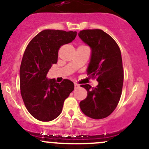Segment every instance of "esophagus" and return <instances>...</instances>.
I'll list each match as a JSON object with an SVG mask.
<instances>
[{"label": "esophagus", "mask_w": 149, "mask_h": 149, "mask_svg": "<svg viewBox=\"0 0 149 149\" xmlns=\"http://www.w3.org/2000/svg\"><path fill=\"white\" fill-rule=\"evenodd\" d=\"M74 87H75V88H79V87H80V86H79V84H74Z\"/></svg>", "instance_id": "esophagus-1"}]
</instances>
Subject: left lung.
<instances>
[{
  "label": "left lung",
  "mask_w": 149,
  "mask_h": 149,
  "mask_svg": "<svg viewBox=\"0 0 149 149\" xmlns=\"http://www.w3.org/2000/svg\"><path fill=\"white\" fill-rule=\"evenodd\" d=\"M91 48V58L87 75L97 76L98 85H81L87 91V97L79 104L87 117L103 119L116 108L121 97L123 69L120 49L116 42L101 29L82 30L78 34Z\"/></svg>",
  "instance_id": "8db88e82"
}]
</instances>
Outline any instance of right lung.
<instances>
[{
    "instance_id": "add662e5",
    "label": "right lung",
    "mask_w": 149,
    "mask_h": 149,
    "mask_svg": "<svg viewBox=\"0 0 149 149\" xmlns=\"http://www.w3.org/2000/svg\"><path fill=\"white\" fill-rule=\"evenodd\" d=\"M76 31L43 30L29 43L20 67V88L24 103L37 120L51 121L61 113L64 101L74 89L68 79L61 84L48 79V71L57 63L61 46L71 42Z\"/></svg>"
}]
</instances>
